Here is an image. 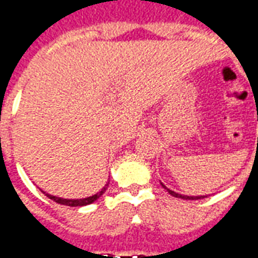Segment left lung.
<instances>
[{"mask_svg":"<svg viewBox=\"0 0 258 258\" xmlns=\"http://www.w3.org/2000/svg\"><path fill=\"white\" fill-rule=\"evenodd\" d=\"M162 184V182H160ZM162 186L164 188V189H167V192L171 196H174V198H179V199H185V200H198V199H205V198H207V196H186V195H181V194H177V192H174V190L168 189L167 186H164V185L162 184Z\"/></svg>","mask_w":258,"mask_h":258,"instance_id":"1","label":"left lung"}]
</instances>
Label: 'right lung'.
<instances>
[{
	"instance_id": "add662e5",
	"label": "right lung",
	"mask_w": 258,
	"mask_h": 258,
	"mask_svg": "<svg viewBox=\"0 0 258 258\" xmlns=\"http://www.w3.org/2000/svg\"><path fill=\"white\" fill-rule=\"evenodd\" d=\"M107 185H109V182H107V184L105 185L99 192H96L95 195H92V196H90V198H84V199H63V198H59V196H53V195L47 194V192H44V190H42V194H45L47 198H49V199L53 200V202H56V203H59V205H66V206H70V207H79V206L91 205V203H94L95 200L99 199L102 195L105 194Z\"/></svg>"
}]
</instances>
